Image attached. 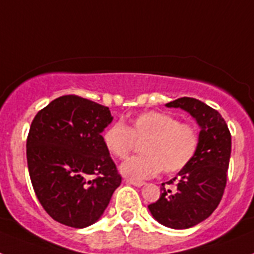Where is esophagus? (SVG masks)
Wrapping results in <instances>:
<instances>
[{
  "instance_id": "obj_1",
  "label": "esophagus",
  "mask_w": 254,
  "mask_h": 254,
  "mask_svg": "<svg viewBox=\"0 0 254 254\" xmlns=\"http://www.w3.org/2000/svg\"><path fill=\"white\" fill-rule=\"evenodd\" d=\"M126 182L128 183V185L134 186V187H141V186L145 185V182L143 181H138V179H133V178H127Z\"/></svg>"
}]
</instances>
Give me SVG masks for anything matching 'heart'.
<instances>
[{"label":"heart","mask_w":254,"mask_h":254,"mask_svg":"<svg viewBox=\"0 0 254 254\" xmlns=\"http://www.w3.org/2000/svg\"><path fill=\"white\" fill-rule=\"evenodd\" d=\"M143 141V154L121 165L123 176L133 179L155 177L163 170L167 174L185 169L199 146V132L192 123L179 122L177 117L163 112H143L127 126L112 123L102 133L103 146L117 159H126L136 145Z\"/></svg>","instance_id":"b5f03b06"}]
</instances>
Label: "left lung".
<instances>
[{
    "label": "left lung",
    "mask_w": 254,
    "mask_h": 254,
    "mask_svg": "<svg viewBox=\"0 0 254 254\" xmlns=\"http://www.w3.org/2000/svg\"><path fill=\"white\" fill-rule=\"evenodd\" d=\"M181 108L198 123L199 146L193 160L170 179L176 190L161 185L160 198L149 205L155 220L172 229H188L207 219L223 198L232 152V134L217 111L194 98H179L168 103Z\"/></svg>",
    "instance_id": "8db88e82"
}]
</instances>
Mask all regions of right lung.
<instances>
[{
  "instance_id": "add662e5",
  "label": "right lung",
  "mask_w": 254,
  "mask_h": 254,
  "mask_svg": "<svg viewBox=\"0 0 254 254\" xmlns=\"http://www.w3.org/2000/svg\"><path fill=\"white\" fill-rule=\"evenodd\" d=\"M109 108L77 95L60 96L38 112L26 140L37 198L53 220L86 228L100 219L122 177L102 142Z\"/></svg>"
}]
</instances>
